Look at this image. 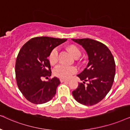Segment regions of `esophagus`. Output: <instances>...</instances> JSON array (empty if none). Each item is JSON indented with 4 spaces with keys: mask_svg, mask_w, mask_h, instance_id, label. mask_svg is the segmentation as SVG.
Segmentation results:
<instances>
[{
    "mask_svg": "<svg viewBox=\"0 0 130 130\" xmlns=\"http://www.w3.org/2000/svg\"><path fill=\"white\" fill-rule=\"evenodd\" d=\"M60 82H61V83L68 82V81H69V80H68V79H63V78H60Z\"/></svg>",
    "mask_w": 130,
    "mask_h": 130,
    "instance_id": "esophagus-1",
    "label": "esophagus"
}]
</instances>
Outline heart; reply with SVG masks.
<instances>
[{
    "instance_id": "obj_1",
    "label": "heart",
    "mask_w": 130,
    "mask_h": 130,
    "mask_svg": "<svg viewBox=\"0 0 130 130\" xmlns=\"http://www.w3.org/2000/svg\"><path fill=\"white\" fill-rule=\"evenodd\" d=\"M68 51L75 58H78L81 56V52L78 47L74 44H71L68 47ZM59 51L57 47L52 50L49 56V62L51 65H55L58 60ZM77 71V68L74 67H68L63 65H59L55 67L53 73L56 77L63 79H68Z\"/></svg>"
}]
</instances>
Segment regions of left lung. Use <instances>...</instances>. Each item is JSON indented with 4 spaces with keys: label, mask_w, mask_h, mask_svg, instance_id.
Masks as SVG:
<instances>
[{
    "label": "left lung",
    "mask_w": 130,
    "mask_h": 130,
    "mask_svg": "<svg viewBox=\"0 0 130 130\" xmlns=\"http://www.w3.org/2000/svg\"><path fill=\"white\" fill-rule=\"evenodd\" d=\"M72 40L81 45L87 53V67L77 76L81 80L89 82L86 86L79 83L72 95L81 104L92 106L103 99L111 89L115 75V60L108 47L99 41L90 39Z\"/></svg>",
    "instance_id": "left-lung-1"
}]
</instances>
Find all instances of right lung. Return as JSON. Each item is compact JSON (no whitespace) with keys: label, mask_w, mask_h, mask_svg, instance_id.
Here are the masks:
<instances>
[{"label":"right lung","mask_w":130,"mask_h":130,"mask_svg":"<svg viewBox=\"0 0 130 130\" xmlns=\"http://www.w3.org/2000/svg\"><path fill=\"white\" fill-rule=\"evenodd\" d=\"M67 39L49 37H34L20 49L15 63L17 85L27 100L34 104L49 102L55 96L59 79L54 77L48 81L41 78L51 75L49 57L52 50Z\"/></svg>","instance_id":"obj_1"}]
</instances>
